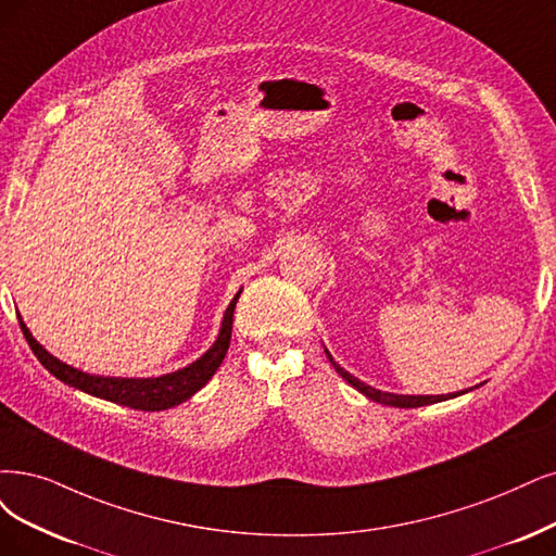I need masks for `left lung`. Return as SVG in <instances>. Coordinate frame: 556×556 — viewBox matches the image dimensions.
Wrapping results in <instances>:
<instances>
[{"instance_id": "left-lung-1", "label": "left lung", "mask_w": 556, "mask_h": 556, "mask_svg": "<svg viewBox=\"0 0 556 556\" xmlns=\"http://www.w3.org/2000/svg\"><path fill=\"white\" fill-rule=\"evenodd\" d=\"M327 353V351H325ZM327 359L332 362V366L337 368V374L345 380V382H351L357 392H362L364 396H368L371 401H376V403H382V405H392V407H421V405H430V403H440V401H446V399H451V394H440V396H403V394H387V392H380V389H374V387H368V384H364V382H359L355 376H351L348 371H343V368L332 359V355L327 353ZM460 394V392H458Z\"/></svg>"}]
</instances>
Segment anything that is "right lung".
<instances>
[{"label":"right lung","instance_id":"obj_1","mask_svg":"<svg viewBox=\"0 0 556 556\" xmlns=\"http://www.w3.org/2000/svg\"><path fill=\"white\" fill-rule=\"evenodd\" d=\"M238 298H240V293L233 298V302L229 304V309H226L219 337L213 343L211 351L205 353L201 359H197L194 364H190L188 368H180V371L167 374L162 378L139 380V378L89 376V374L77 371V368L52 357L46 351V348L29 334L27 325L23 320H20V327H23V334H25L29 348H31V353L61 382H66L75 389H81V392H87V394L98 396V399H105V401L126 405V407H135V409H147V413H155V409H167V407H174L182 401H188L192 394H197L199 389L215 376L226 351H229L231 330H233V309H236Z\"/></svg>","mask_w":556,"mask_h":556}]
</instances>
